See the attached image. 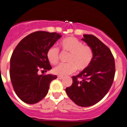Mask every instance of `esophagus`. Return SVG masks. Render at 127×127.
<instances>
[{
	"label": "esophagus",
	"instance_id": "34e87169",
	"mask_svg": "<svg viewBox=\"0 0 127 127\" xmlns=\"http://www.w3.org/2000/svg\"><path fill=\"white\" fill-rule=\"evenodd\" d=\"M57 77H58L59 79H62L63 78V75H58V76H57Z\"/></svg>",
	"mask_w": 127,
	"mask_h": 127
}]
</instances>
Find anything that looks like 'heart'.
<instances>
[{"instance_id":"1","label":"heart","mask_w":127,"mask_h":127,"mask_svg":"<svg viewBox=\"0 0 127 127\" xmlns=\"http://www.w3.org/2000/svg\"><path fill=\"white\" fill-rule=\"evenodd\" d=\"M60 46L63 50L70 53L67 59L68 63L60 64L54 68V72L59 75H68L75 72L87 68L93 60L94 52L90 46L83 43L74 37H66L61 40ZM46 57L52 64H56L59 59V50L51 46L48 50Z\"/></svg>"}]
</instances>
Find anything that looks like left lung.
Returning a JSON list of instances; mask_svg holds the SVG:
<instances>
[{
  "mask_svg": "<svg viewBox=\"0 0 127 127\" xmlns=\"http://www.w3.org/2000/svg\"><path fill=\"white\" fill-rule=\"evenodd\" d=\"M83 37L82 40L93 50V60L87 68L72 77V85L66 88V92L76 105L87 107L96 104L108 93L116 67L114 56L105 44L93 35Z\"/></svg>",
  "mask_w": 127,
  "mask_h": 127,
  "instance_id": "8db88e82",
  "label": "left lung"
}]
</instances>
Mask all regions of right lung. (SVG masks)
Here are the masks:
<instances>
[{"mask_svg":"<svg viewBox=\"0 0 127 127\" xmlns=\"http://www.w3.org/2000/svg\"><path fill=\"white\" fill-rule=\"evenodd\" d=\"M61 37L57 33L38 31L22 39L15 48L9 75L15 92L24 103L40 101L48 94L51 81L57 79L51 74L39 75L38 72L52 69L46 53Z\"/></svg>","mask_w":127,"mask_h":127,"instance_id":"obj_1","label":"right lung"}]
</instances>
